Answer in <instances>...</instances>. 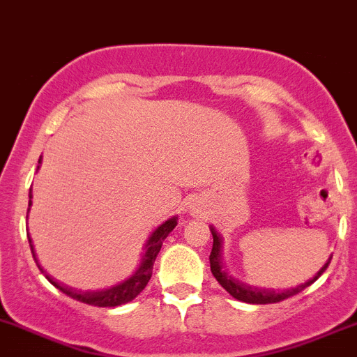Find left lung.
<instances>
[{"mask_svg":"<svg viewBox=\"0 0 357 357\" xmlns=\"http://www.w3.org/2000/svg\"><path fill=\"white\" fill-rule=\"evenodd\" d=\"M209 230H211V235H213V249H211V255H209V264H211L213 277L218 280V284L222 285V287L225 289L230 296L235 297V299L242 301V303L271 304V303H280V301L289 299V297L296 296V294L303 292L304 289L310 287L314 280H318V278L321 277L323 271L328 268L330 259H332V256H330L328 261L323 264L321 270H319L318 273L311 278V280L304 282V284L297 285V287H294V289H287V290H284V292H275V290H266V289H258V287L252 289V287H249V285L238 282L237 278H234L232 275H229L225 270H223L222 256H220V249H222V237H220V234L216 232L215 227H209Z\"/></svg>","mask_w":357,"mask_h":357,"instance_id":"left-lung-1","label":"left lung"}]
</instances>
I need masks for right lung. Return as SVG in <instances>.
Masks as SVG:
<instances>
[{"label": "right lung", "instance_id": "1", "mask_svg": "<svg viewBox=\"0 0 357 357\" xmlns=\"http://www.w3.org/2000/svg\"><path fill=\"white\" fill-rule=\"evenodd\" d=\"M39 163H41V160H39ZM29 197H32V189H31V194H29ZM29 206H31V201H29ZM29 209H27V213H29ZM177 220H178V216H172V218H168L167 222L161 223L158 229H154V232L149 235L148 242H146V248H144L146 252H144V256H142L141 264H139V268L130 275V277L125 278L123 282H120V284L113 285V287H109V289L87 290V292L67 287V285L60 284V282H56L54 278H51L50 275L43 270L41 264L38 263V259H36L32 238L29 237V234H27V237H29V245H31L32 256H34L36 263H38V268L41 270V273H44V277H46L47 280L54 285V287H56L58 290H61L63 294H67V296L72 297V299L80 301V303H86V304H91V306H99V307H115V306H122V304L130 303V301L135 299V297H137L139 294L144 290L146 285H148L149 278H151V275H153V264H154V261H156L158 252H160L161 245H163V241L168 237V234H170L172 230L177 227Z\"/></svg>", "mask_w": 357, "mask_h": 357}]
</instances>
